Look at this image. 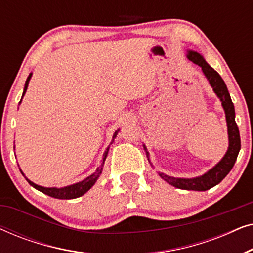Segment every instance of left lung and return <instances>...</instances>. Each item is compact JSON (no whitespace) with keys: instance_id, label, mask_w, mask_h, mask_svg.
<instances>
[{"instance_id":"obj_1","label":"left lung","mask_w":253,"mask_h":253,"mask_svg":"<svg viewBox=\"0 0 253 253\" xmlns=\"http://www.w3.org/2000/svg\"><path fill=\"white\" fill-rule=\"evenodd\" d=\"M186 57L189 61L193 62V63L199 65L202 68V71L204 76H205L207 81H209L211 87L213 88L214 93H215L217 98L220 99L221 106L226 114V122H227V130H228V140H229V145H228V150L223 158L217 162V164L206 171L205 174L198 177L192 178H182V177H172V176L166 175L165 172L159 171L158 174L160 177L166 181L169 184L175 186V188L182 189V190H193V191H206L213 186L222 181L226 176L229 174L231 168L234 167L235 162H236L237 155L240 153L241 150V138H240V131H238L237 124L235 122V108L234 103L231 101L230 94L228 92V88L226 84H224L223 79L221 76L211 67V65L205 61L203 55L197 53L195 50H188L186 53ZM144 150L146 152L147 159L150 161L152 167V162L150 160V153L147 152V148L145 145Z\"/></svg>"}]
</instances>
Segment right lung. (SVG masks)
Listing matches in <instances>:
<instances>
[{
	"label": "right lung",
	"mask_w": 253,
	"mask_h": 253,
	"mask_svg": "<svg viewBox=\"0 0 253 253\" xmlns=\"http://www.w3.org/2000/svg\"><path fill=\"white\" fill-rule=\"evenodd\" d=\"M31 77H32V72H31V74L29 75V77H27L26 82H25V86H24V91H23L22 99H23V96L25 95L27 87H29V83H30ZM22 99H20L19 103L22 102ZM119 131H120V129L116 130L115 132H114L113 139H112V143H110V145L114 143V139H115V138H116L117 133H119ZM108 152H109V146L107 147V150L105 151V153H103V155H102L101 165H100L99 167L96 168V170L93 172L92 175H89L88 177L84 178L81 182H77V183H75V184H71V185L63 186V188H46V186L38 185V184H36V183H33L32 181H30V179L27 178L25 175H24V172L22 171V169L19 168V170L23 174L24 177L26 178V181L29 182L30 184L33 186L34 189L39 190V191L44 193V195L50 196V197H53V198H57V199H75V198H78V197H81V196L84 195V193L87 192L88 190L91 189L92 186L95 184V182L98 181V178L100 177V175H101V172H102L103 165H105V160H106L107 155H108Z\"/></svg>",
	"instance_id": "obj_1"
}]
</instances>
